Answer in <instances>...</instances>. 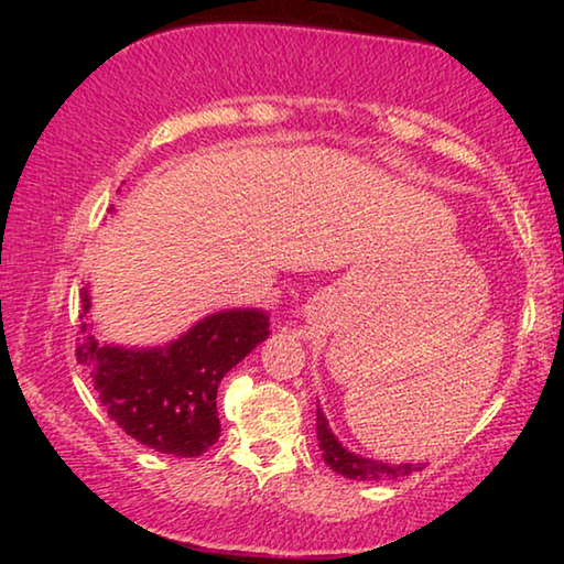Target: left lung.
I'll list each match as a JSON object with an SVG mask.
<instances>
[{
    "instance_id": "left-lung-1",
    "label": "left lung",
    "mask_w": 564,
    "mask_h": 564,
    "mask_svg": "<svg viewBox=\"0 0 564 564\" xmlns=\"http://www.w3.org/2000/svg\"><path fill=\"white\" fill-rule=\"evenodd\" d=\"M316 431H318V447L323 451V460L343 477L350 480H398V477L423 470L425 463H383L373 460V457H362L358 453L348 451L336 435H333L326 415H323L321 405L316 408Z\"/></svg>"
}]
</instances>
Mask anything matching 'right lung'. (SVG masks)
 Listing matches in <instances>:
<instances>
[{
    "mask_svg": "<svg viewBox=\"0 0 564 564\" xmlns=\"http://www.w3.org/2000/svg\"><path fill=\"white\" fill-rule=\"evenodd\" d=\"M84 316L91 311L82 289ZM76 358L89 368L94 390L109 417L133 441L176 457H198L221 435L216 393L221 378L269 338V313L261 308L218 311L194 323L166 346L123 348L99 343L91 323Z\"/></svg>",
    "mask_w": 564,
    "mask_h": 564,
    "instance_id": "right-lung-1",
    "label": "right lung"
}]
</instances>
